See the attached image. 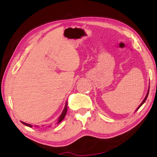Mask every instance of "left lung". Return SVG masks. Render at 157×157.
I'll list each match as a JSON object with an SVG mask.
<instances>
[{"label":"left lung","instance_id":"obj_1","mask_svg":"<svg viewBox=\"0 0 157 157\" xmlns=\"http://www.w3.org/2000/svg\"><path fill=\"white\" fill-rule=\"evenodd\" d=\"M149 91H150V87H149V89H148V91H147V94H146V96H145V99L144 100H143V102H141V104H140V105H139V107H138L137 108V109H136V111L138 110V109H139L140 107H141V106H142V105L143 104V103H144L145 102V100H146V99H147V96H148V94H149Z\"/></svg>","mask_w":157,"mask_h":157}]
</instances>
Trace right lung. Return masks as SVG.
I'll return each instance as SVG.
<instances>
[{"label":"right lung","instance_id":"obj_1","mask_svg":"<svg viewBox=\"0 0 157 157\" xmlns=\"http://www.w3.org/2000/svg\"><path fill=\"white\" fill-rule=\"evenodd\" d=\"M66 112H67V102H66L65 107H64V109H63V111H62V114H61V116H60V117H59V120H58V121H57V123H61V121H62L63 120V119L64 118V117H65L66 114ZM21 123H23V124H25V125H26V126L30 127H33V126H32V124H30L25 123H24V122H22V121H21Z\"/></svg>","mask_w":157,"mask_h":157}]
</instances>
